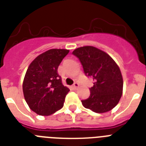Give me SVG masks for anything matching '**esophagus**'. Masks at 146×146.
I'll use <instances>...</instances> for the list:
<instances>
[{
  "label": "esophagus",
  "mask_w": 146,
  "mask_h": 146,
  "mask_svg": "<svg viewBox=\"0 0 146 146\" xmlns=\"http://www.w3.org/2000/svg\"><path fill=\"white\" fill-rule=\"evenodd\" d=\"M79 83H77V82H75V83H74V84H73V88H74L75 90H76L77 88H79Z\"/></svg>",
  "instance_id": "obj_1"
}]
</instances>
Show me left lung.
Listing matches in <instances>:
<instances>
[{
    "label": "left lung",
    "instance_id": "left-lung-1",
    "mask_svg": "<svg viewBox=\"0 0 146 146\" xmlns=\"http://www.w3.org/2000/svg\"><path fill=\"white\" fill-rule=\"evenodd\" d=\"M83 67L84 74L94 79L90 96L82 105L96 113L110 111L122 95L123 79L120 69L108 53L93 46H81L73 51Z\"/></svg>",
    "mask_w": 146,
    "mask_h": 146
}]
</instances>
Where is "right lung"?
<instances>
[{
    "mask_svg": "<svg viewBox=\"0 0 146 146\" xmlns=\"http://www.w3.org/2000/svg\"><path fill=\"white\" fill-rule=\"evenodd\" d=\"M70 50L50 49L38 56L28 67L23 82L24 99L41 116L54 113L64 106L69 88L64 86L58 67Z\"/></svg>",
    "mask_w": 146,
    "mask_h": 146,
    "instance_id": "right-lung-1",
    "label": "right lung"
}]
</instances>
